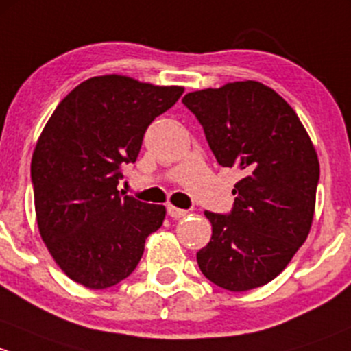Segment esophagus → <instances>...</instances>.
Here are the masks:
<instances>
[{
    "instance_id": "1",
    "label": "esophagus",
    "mask_w": 351,
    "mask_h": 351,
    "mask_svg": "<svg viewBox=\"0 0 351 351\" xmlns=\"http://www.w3.org/2000/svg\"><path fill=\"white\" fill-rule=\"evenodd\" d=\"M167 215L171 216V218L179 219V218H184V216H187V211H186V209H180V208H176V206L169 204L167 206Z\"/></svg>"
}]
</instances>
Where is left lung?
I'll use <instances>...</instances> for the list:
<instances>
[{"instance_id":"8db88e82","label":"left lung","mask_w":351,"mask_h":351,"mask_svg":"<svg viewBox=\"0 0 351 351\" xmlns=\"http://www.w3.org/2000/svg\"><path fill=\"white\" fill-rule=\"evenodd\" d=\"M209 149L234 184L231 215L204 211L213 226L197 252L206 279L233 292L276 279L308 238L316 208L319 160L308 132L282 96L258 81L187 93Z\"/></svg>"}]
</instances>
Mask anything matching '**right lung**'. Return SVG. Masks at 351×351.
Returning <instances> with one entry per match:
<instances>
[{"label":"right lung","instance_id":"obj_1","mask_svg":"<svg viewBox=\"0 0 351 351\" xmlns=\"http://www.w3.org/2000/svg\"><path fill=\"white\" fill-rule=\"evenodd\" d=\"M182 93V86L96 75L75 86L43 126L32 157L35 216L47 250L74 282H121L164 223L165 206L121 197L117 186L150 123Z\"/></svg>","mask_w":351,"mask_h":351}]
</instances>
